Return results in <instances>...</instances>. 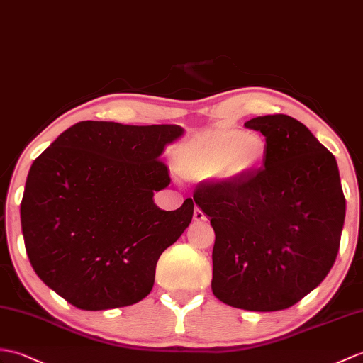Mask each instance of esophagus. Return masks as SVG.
<instances>
[{"label":"esophagus","mask_w":363,"mask_h":363,"mask_svg":"<svg viewBox=\"0 0 363 363\" xmlns=\"http://www.w3.org/2000/svg\"><path fill=\"white\" fill-rule=\"evenodd\" d=\"M193 220H195L196 223H201V221H206V215L204 212H202L201 208H195V212H193Z\"/></svg>","instance_id":"obj_1"}]
</instances>
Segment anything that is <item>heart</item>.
Segmentation results:
<instances>
[{"label":"heart","mask_w":363,"mask_h":363,"mask_svg":"<svg viewBox=\"0 0 363 363\" xmlns=\"http://www.w3.org/2000/svg\"><path fill=\"white\" fill-rule=\"evenodd\" d=\"M267 142L255 133H216L199 143L182 148L176 168L191 181L216 179L235 182L249 178L264 164Z\"/></svg>","instance_id":"heart-1"}]
</instances>
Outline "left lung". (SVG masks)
I'll use <instances>...</instances> for the list:
<instances>
[{"mask_svg": "<svg viewBox=\"0 0 363 363\" xmlns=\"http://www.w3.org/2000/svg\"><path fill=\"white\" fill-rule=\"evenodd\" d=\"M267 142L249 178L193 193L215 230L212 291L233 308L288 309L325 280L335 261L345 202L335 157L286 114L244 123Z\"/></svg>", "mask_w": 363, "mask_h": 363, "instance_id": "obj_1", "label": "left lung"}]
</instances>
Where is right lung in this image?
I'll return each instance as SVG.
<instances>
[{"label":"right lung","instance_id":"add662e5","mask_svg":"<svg viewBox=\"0 0 363 363\" xmlns=\"http://www.w3.org/2000/svg\"><path fill=\"white\" fill-rule=\"evenodd\" d=\"M179 125L83 121L33 161L21 201L33 271L85 311L130 306L153 289L156 264L193 218L191 198L165 212L155 191L170 184L161 161Z\"/></svg>","mask_w":363,"mask_h":363}]
</instances>
